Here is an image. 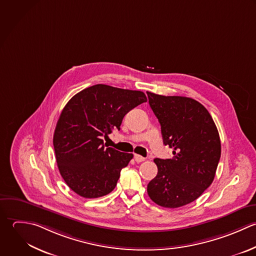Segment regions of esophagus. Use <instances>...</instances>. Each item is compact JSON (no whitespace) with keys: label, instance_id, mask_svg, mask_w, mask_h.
Listing matches in <instances>:
<instances>
[{"label":"esophagus","instance_id":"34e87169","mask_svg":"<svg viewBox=\"0 0 256 256\" xmlns=\"http://www.w3.org/2000/svg\"><path fill=\"white\" fill-rule=\"evenodd\" d=\"M146 158H142V156H140V154H134V160L136 162H144Z\"/></svg>","mask_w":256,"mask_h":256}]
</instances>
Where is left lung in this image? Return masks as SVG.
<instances>
[{
    "mask_svg": "<svg viewBox=\"0 0 256 256\" xmlns=\"http://www.w3.org/2000/svg\"><path fill=\"white\" fill-rule=\"evenodd\" d=\"M146 94L164 144L174 148L172 158H154L158 172L148 184V194L162 208H180L198 198L214 180L222 154L218 130L198 100Z\"/></svg>",
    "mask_w": 256,
    "mask_h": 256,
    "instance_id": "obj_1",
    "label": "left lung"
}]
</instances>
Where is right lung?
Wrapping results in <instances>:
<instances>
[{"mask_svg":"<svg viewBox=\"0 0 256 256\" xmlns=\"http://www.w3.org/2000/svg\"><path fill=\"white\" fill-rule=\"evenodd\" d=\"M146 100L142 92L100 84L68 102L52 144L60 174L76 194L96 198L114 190L134 154L106 148L102 138L120 130L124 116Z\"/></svg>","mask_w":256,"mask_h":256,"instance_id":"right-lung-1","label":"right lung"}]
</instances>
